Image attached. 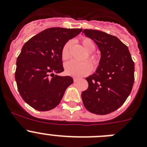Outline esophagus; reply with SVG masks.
Segmentation results:
<instances>
[{"instance_id":"obj_1","label":"esophagus","mask_w":147,"mask_h":147,"mask_svg":"<svg viewBox=\"0 0 147 147\" xmlns=\"http://www.w3.org/2000/svg\"><path fill=\"white\" fill-rule=\"evenodd\" d=\"M78 80H79V79H78V78H74V82H76Z\"/></svg>"}]
</instances>
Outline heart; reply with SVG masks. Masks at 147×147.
I'll return each mask as SVG.
<instances>
[{"instance_id": "b5f03b06", "label": "heart", "mask_w": 147, "mask_h": 147, "mask_svg": "<svg viewBox=\"0 0 147 147\" xmlns=\"http://www.w3.org/2000/svg\"><path fill=\"white\" fill-rule=\"evenodd\" d=\"M82 45L85 50L88 51L87 56L84 58V60L89 59L92 62L90 63L88 61L77 62L75 61H70L65 64V73L68 76H74V77H81L83 76H86L91 72L93 68L96 69L100 64L99 54L95 53L93 51L96 49V44L92 39L89 37H83L80 40ZM72 42L68 40L65 43L61 51L62 59L63 60H67L71 57V47Z\"/></svg>"}]
</instances>
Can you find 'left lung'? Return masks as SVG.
I'll return each mask as SVG.
<instances>
[{
  "label": "left lung",
  "instance_id": "left-lung-1",
  "mask_svg": "<svg viewBox=\"0 0 147 147\" xmlns=\"http://www.w3.org/2000/svg\"><path fill=\"white\" fill-rule=\"evenodd\" d=\"M101 51L96 71L86 78L88 88L82 93L85 108L92 113L107 115L121 106L130 94L134 83L135 64L128 47L113 35L84 29Z\"/></svg>",
  "mask_w": 147,
  "mask_h": 147
}]
</instances>
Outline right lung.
<instances>
[{
  "label": "right lung",
  "instance_id": "obj_1",
  "mask_svg": "<svg viewBox=\"0 0 147 147\" xmlns=\"http://www.w3.org/2000/svg\"><path fill=\"white\" fill-rule=\"evenodd\" d=\"M82 28L59 27L44 30L28 40L17 59L15 80L23 99L39 111L54 109L61 102L66 88L73 82L69 76H57L64 71L62 51L70 39Z\"/></svg>",
  "mask_w": 147,
  "mask_h": 147
}]
</instances>
